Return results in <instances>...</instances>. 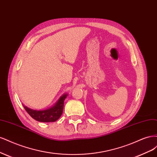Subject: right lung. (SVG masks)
Returning a JSON list of instances; mask_svg holds the SVG:
<instances>
[{"label":"right lung","mask_w":157,"mask_h":157,"mask_svg":"<svg viewBox=\"0 0 157 157\" xmlns=\"http://www.w3.org/2000/svg\"><path fill=\"white\" fill-rule=\"evenodd\" d=\"M67 94H64L60 97L57 102L52 107L44 110H34L23 105L26 112L31 117L39 122L49 123L55 122L61 116L64 107V101L67 97Z\"/></svg>","instance_id":"right-lung-1"}]
</instances>
